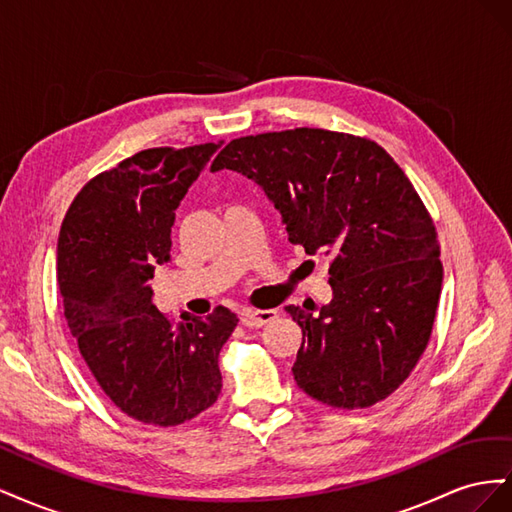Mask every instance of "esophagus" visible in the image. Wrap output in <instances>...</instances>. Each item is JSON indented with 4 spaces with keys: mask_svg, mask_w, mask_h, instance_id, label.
<instances>
[{
    "mask_svg": "<svg viewBox=\"0 0 512 512\" xmlns=\"http://www.w3.org/2000/svg\"><path fill=\"white\" fill-rule=\"evenodd\" d=\"M277 318L275 309H243L241 324L247 329H260Z\"/></svg>",
    "mask_w": 512,
    "mask_h": 512,
    "instance_id": "obj_1",
    "label": "esophagus"
}]
</instances>
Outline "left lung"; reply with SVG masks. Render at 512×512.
Segmentation results:
<instances>
[{
    "instance_id": "8db88e82",
    "label": "left lung",
    "mask_w": 512,
    "mask_h": 512,
    "mask_svg": "<svg viewBox=\"0 0 512 512\" xmlns=\"http://www.w3.org/2000/svg\"><path fill=\"white\" fill-rule=\"evenodd\" d=\"M224 168L265 190L290 243L331 262L329 305H286L303 331L299 389L339 410L395 393L429 344L442 288L438 232L404 170L371 138L320 128L235 138L211 166Z\"/></svg>"
}]
</instances>
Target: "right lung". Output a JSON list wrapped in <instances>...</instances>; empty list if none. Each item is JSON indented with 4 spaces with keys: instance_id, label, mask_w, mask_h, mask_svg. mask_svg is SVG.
I'll return each instance as SVG.
<instances>
[{
    "instance_id": "1",
    "label": "right lung",
    "mask_w": 512,
    "mask_h": 512,
    "mask_svg": "<svg viewBox=\"0 0 512 512\" xmlns=\"http://www.w3.org/2000/svg\"><path fill=\"white\" fill-rule=\"evenodd\" d=\"M220 143L153 147L89 179L61 222L57 286L76 346L102 393L145 425L177 427L222 391L220 350L239 318H166L151 303L170 258L175 209Z\"/></svg>"
}]
</instances>
